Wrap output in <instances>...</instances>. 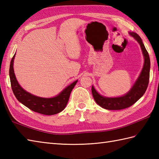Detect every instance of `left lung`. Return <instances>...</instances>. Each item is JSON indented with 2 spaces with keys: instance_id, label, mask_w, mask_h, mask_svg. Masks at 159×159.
Returning a JSON list of instances; mask_svg holds the SVG:
<instances>
[{
  "instance_id": "left-lung-1",
  "label": "left lung",
  "mask_w": 159,
  "mask_h": 159,
  "mask_svg": "<svg viewBox=\"0 0 159 159\" xmlns=\"http://www.w3.org/2000/svg\"><path fill=\"white\" fill-rule=\"evenodd\" d=\"M141 46L144 57V64L139 76L137 78L130 89L121 96H108L103 95L95 86H92V92L96 103L104 109L120 110L129 107L139 100L146 92L150 81V58L141 37L136 33H130Z\"/></svg>"
}]
</instances>
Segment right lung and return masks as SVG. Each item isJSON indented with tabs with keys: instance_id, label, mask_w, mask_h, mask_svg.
<instances>
[{
	"instance_id": "obj_1",
	"label": "right lung",
	"mask_w": 159,
	"mask_h": 159,
	"mask_svg": "<svg viewBox=\"0 0 159 159\" xmlns=\"http://www.w3.org/2000/svg\"><path fill=\"white\" fill-rule=\"evenodd\" d=\"M15 56L16 53L11 61L9 73L13 92L18 100L30 109L39 113L50 116L61 112L66 107L70 93L79 80L71 83L55 96L46 97L35 95L26 90L17 79L13 68Z\"/></svg>"
}]
</instances>
